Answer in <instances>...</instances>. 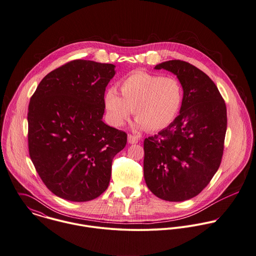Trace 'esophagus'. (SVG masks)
Here are the masks:
<instances>
[{"label": "esophagus", "instance_id": "esophagus-1", "mask_svg": "<svg viewBox=\"0 0 256 256\" xmlns=\"http://www.w3.org/2000/svg\"><path fill=\"white\" fill-rule=\"evenodd\" d=\"M138 140L140 138L138 136H132V134H128V142L130 144H138Z\"/></svg>", "mask_w": 256, "mask_h": 256}]
</instances>
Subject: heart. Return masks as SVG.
<instances>
[{"label":"heart","instance_id":"1","mask_svg":"<svg viewBox=\"0 0 256 256\" xmlns=\"http://www.w3.org/2000/svg\"><path fill=\"white\" fill-rule=\"evenodd\" d=\"M120 94L110 87L104 104L106 118L114 126H122L134 110L136 126L156 132L168 126L176 118L183 100V89L173 76L162 77L136 71L120 83Z\"/></svg>","mask_w":256,"mask_h":256}]
</instances>
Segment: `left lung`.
I'll return each instance as SVG.
<instances>
[{
  "mask_svg": "<svg viewBox=\"0 0 256 256\" xmlns=\"http://www.w3.org/2000/svg\"><path fill=\"white\" fill-rule=\"evenodd\" d=\"M154 69L176 75L183 100L179 116L144 140V180L156 197L182 202L201 193L220 167L226 106L216 84L192 64L169 60Z\"/></svg>",
  "mask_w": 256,
  "mask_h": 256,
  "instance_id": "obj_1",
  "label": "left lung"
}]
</instances>
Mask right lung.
<instances>
[{"label":"right lung","mask_w":256,"mask_h":256,"mask_svg":"<svg viewBox=\"0 0 256 256\" xmlns=\"http://www.w3.org/2000/svg\"><path fill=\"white\" fill-rule=\"evenodd\" d=\"M114 64L74 60L48 73L28 114L30 159L52 193L87 202L106 191L126 134L106 124L104 96Z\"/></svg>","instance_id":"add662e5"}]
</instances>
